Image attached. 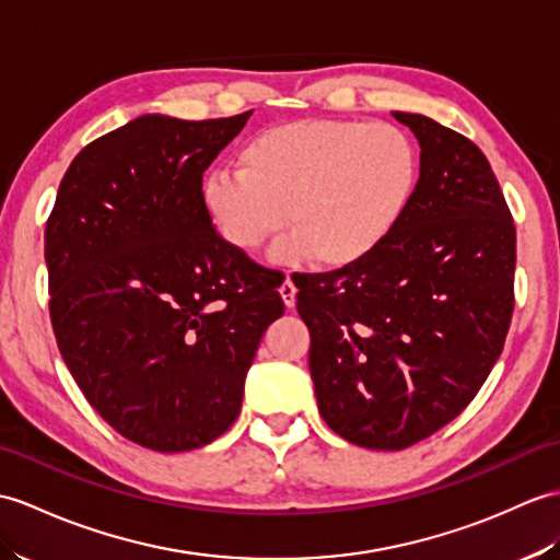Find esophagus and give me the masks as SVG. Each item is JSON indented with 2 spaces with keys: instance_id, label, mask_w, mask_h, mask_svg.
<instances>
[{
  "instance_id": "34e87169",
  "label": "esophagus",
  "mask_w": 560,
  "mask_h": 560,
  "mask_svg": "<svg viewBox=\"0 0 560 560\" xmlns=\"http://www.w3.org/2000/svg\"><path fill=\"white\" fill-rule=\"evenodd\" d=\"M279 293H281V298H283L285 307H293V305H295V293H298V289H295V283H293L291 279H285V281L279 285Z\"/></svg>"
}]
</instances>
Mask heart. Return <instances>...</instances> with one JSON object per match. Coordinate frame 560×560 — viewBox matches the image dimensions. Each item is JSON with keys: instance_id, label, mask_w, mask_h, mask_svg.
<instances>
[{"instance_id": "1", "label": "heart", "mask_w": 560, "mask_h": 560, "mask_svg": "<svg viewBox=\"0 0 560 560\" xmlns=\"http://www.w3.org/2000/svg\"><path fill=\"white\" fill-rule=\"evenodd\" d=\"M418 186L420 152L398 126L305 119L255 133L238 174L207 176L200 202L233 250L255 253L285 221L277 259L343 269L394 236Z\"/></svg>"}]
</instances>
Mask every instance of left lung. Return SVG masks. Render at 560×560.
I'll list each match as a JSON object with an SVG mask.
<instances>
[{"label": "left lung", "mask_w": 560, "mask_h": 560, "mask_svg": "<svg viewBox=\"0 0 560 560\" xmlns=\"http://www.w3.org/2000/svg\"><path fill=\"white\" fill-rule=\"evenodd\" d=\"M420 142L406 219L353 267L301 275L317 408L362 448L400 451L470 406L513 317L515 226L472 140L394 112Z\"/></svg>", "instance_id": "8db88e82"}]
</instances>
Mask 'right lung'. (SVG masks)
I'll return each instance as SVG.
<instances>
[{"label": "right lung", "mask_w": 560, "mask_h": 560, "mask_svg": "<svg viewBox=\"0 0 560 560\" xmlns=\"http://www.w3.org/2000/svg\"><path fill=\"white\" fill-rule=\"evenodd\" d=\"M253 112L184 121L145 114L90 142L45 229L59 353L100 418L160 453L210 444L238 418L279 283L221 241L205 168Z\"/></svg>", "instance_id": "1"}]
</instances>
